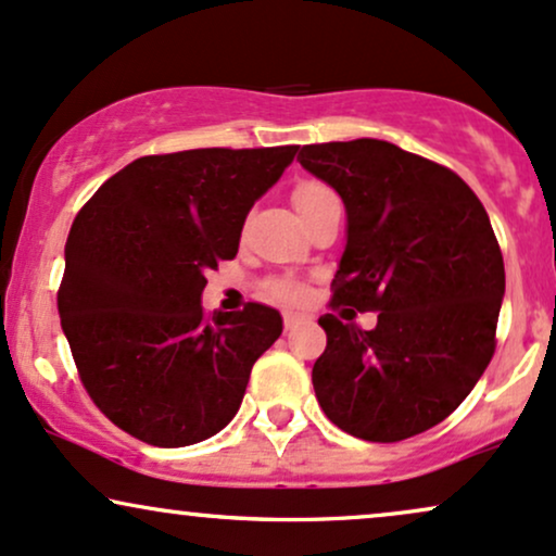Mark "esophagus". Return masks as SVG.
Segmentation results:
<instances>
[{
	"instance_id": "34e87169",
	"label": "esophagus",
	"mask_w": 556,
	"mask_h": 556,
	"mask_svg": "<svg viewBox=\"0 0 556 556\" xmlns=\"http://www.w3.org/2000/svg\"><path fill=\"white\" fill-rule=\"evenodd\" d=\"M302 323H304V317L296 315V312H286V315H283V328H286V332L296 330Z\"/></svg>"
}]
</instances>
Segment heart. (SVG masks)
Segmentation results:
<instances>
[{
    "instance_id": "obj_1",
    "label": "heart",
    "mask_w": 556,
    "mask_h": 556,
    "mask_svg": "<svg viewBox=\"0 0 556 556\" xmlns=\"http://www.w3.org/2000/svg\"><path fill=\"white\" fill-rule=\"evenodd\" d=\"M325 198H332V192L319 181H299L296 189H293V205H296L299 213L309 211L312 205H317ZM267 293L273 299H280V302H302L306 296L304 286L293 283V280H273V283H267Z\"/></svg>"
}]
</instances>
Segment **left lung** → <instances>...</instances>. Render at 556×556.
Wrapping results in <instances>:
<instances>
[{"label":"left lung","mask_w":556,"mask_h":556,"mask_svg":"<svg viewBox=\"0 0 556 556\" xmlns=\"http://www.w3.org/2000/svg\"><path fill=\"white\" fill-rule=\"evenodd\" d=\"M299 163L345 205L332 306L380 312L371 330L319 317V406L358 440L427 432L466 401L497 345L505 263L484 205L455 172L371 137L304 146Z\"/></svg>","instance_id":"left-lung-1"}]
</instances>
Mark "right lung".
Masks as SVG:
<instances>
[{
    "instance_id": "right-lung-1",
    "label": "right lung",
    "mask_w": 556,
    "mask_h": 556,
    "mask_svg": "<svg viewBox=\"0 0 556 556\" xmlns=\"http://www.w3.org/2000/svg\"><path fill=\"white\" fill-rule=\"evenodd\" d=\"M299 146L146 155L98 187L70 228L59 317L93 403L155 447L237 416L283 319L265 304L202 312L207 273L237 257L252 205Z\"/></svg>"
}]
</instances>
